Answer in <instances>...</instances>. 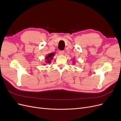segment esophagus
<instances>
[{
    "label": "esophagus",
    "mask_w": 121,
    "mask_h": 121,
    "mask_svg": "<svg viewBox=\"0 0 121 121\" xmlns=\"http://www.w3.org/2000/svg\"><path fill=\"white\" fill-rule=\"evenodd\" d=\"M59 54L60 55H64L65 54V52L64 50H61V51H59Z\"/></svg>",
    "instance_id": "1"
}]
</instances>
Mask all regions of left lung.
Segmentation results:
<instances>
[{"label": "left lung", "instance_id": "1", "mask_svg": "<svg viewBox=\"0 0 121 121\" xmlns=\"http://www.w3.org/2000/svg\"><path fill=\"white\" fill-rule=\"evenodd\" d=\"M73 63H75V62H74H74H73Z\"/></svg>", "mask_w": 121, "mask_h": 121}]
</instances>
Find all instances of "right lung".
<instances>
[{
    "label": "right lung",
    "mask_w": 121,
    "mask_h": 121,
    "mask_svg": "<svg viewBox=\"0 0 121 121\" xmlns=\"http://www.w3.org/2000/svg\"><path fill=\"white\" fill-rule=\"evenodd\" d=\"M55 56V54L53 52H52V53H49L47 56H46V57H45V59H46V63H51V60H52L53 58V57Z\"/></svg>",
    "instance_id": "1"
}]
</instances>
